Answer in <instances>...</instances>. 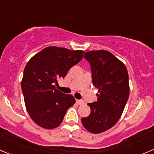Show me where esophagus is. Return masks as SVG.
Masks as SVG:
<instances>
[{"label":"esophagus","mask_w":154,"mask_h":154,"mask_svg":"<svg viewBox=\"0 0 154 154\" xmlns=\"http://www.w3.org/2000/svg\"><path fill=\"white\" fill-rule=\"evenodd\" d=\"M76 103H77V104L80 105V106H81V105H83L84 103V101L83 100H76Z\"/></svg>","instance_id":"34e87169"}]
</instances>
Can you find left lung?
<instances>
[{
    "instance_id": "1",
    "label": "left lung",
    "mask_w": 154,
    "mask_h": 154,
    "mask_svg": "<svg viewBox=\"0 0 154 154\" xmlns=\"http://www.w3.org/2000/svg\"><path fill=\"white\" fill-rule=\"evenodd\" d=\"M84 58L90 63L98 97L88 103L91 114L81 122L88 131L100 134L112 128L122 116L130 93L128 73L123 63L106 50L87 51Z\"/></svg>"
}]
</instances>
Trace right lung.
<instances>
[{
  "label": "right lung",
  "mask_w": 154,
  "mask_h": 154,
  "mask_svg": "<svg viewBox=\"0 0 154 154\" xmlns=\"http://www.w3.org/2000/svg\"><path fill=\"white\" fill-rule=\"evenodd\" d=\"M84 51L48 46L28 61L21 81L26 108L32 120L40 127L53 129L63 120L68 108L75 99L56 88L57 80L82 60Z\"/></svg>",
  "instance_id": "right-lung-1"
}]
</instances>
